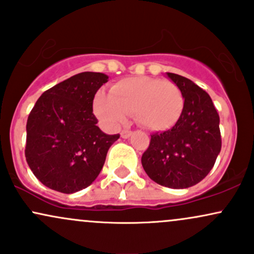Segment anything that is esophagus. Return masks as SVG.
Here are the masks:
<instances>
[{
	"label": "esophagus",
	"mask_w": 254,
	"mask_h": 254,
	"mask_svg": "<svg viewBox=\"0 0 254 254\" xmlns=\"http://www.w3.org/2000/svg\"><path fill=\"white\" fill-rule=\"evenodd\" d=\"M131 131H129V130H123L121 132V136H122V138H129V137L131 136Z\"/></svg>",
	"instance_id": "1"
}]
</instances>
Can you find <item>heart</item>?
<instances>
[{
  "mask_svg": "<svg viewBox=\"0 0 254 254\" xmlns=\"http://www.w3.org/2000/svg\"><path fill=\"white\" fill-rule=\"evenodd\" d=\"M93 109L97 117L111 127L124 124L130 113L148 130L162 131L179 121L184 110V95L171 81L148 76L129 77L118 81L111 93L99 90Z\"/></svg>",
  "mask_w": 254,
  "mask_h": 254,
  "instance_id": "obj_1",
  "label": "heart"
}]
</instances>
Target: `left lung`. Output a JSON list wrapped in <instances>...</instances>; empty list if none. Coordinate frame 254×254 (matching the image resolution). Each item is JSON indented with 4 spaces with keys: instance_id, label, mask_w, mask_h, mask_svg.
<instances>
[{
    "instance_id": "left-lung-1",
    "label": "left lung",
    "mask_w": 254,
    "mask_h": 254,
    "mask_svg": "<svg viewBox=\"0 0 254 254\" xmlns=\"http://www.w3.org/2000/svg\"><path fill=\"white\" fill-rule=\"evenodd\" d=\"M166 75L182 90L184 110L172 129L151 135L142 166L159 185L191 188L208 176L220 154V117L205 90L178 74Z\"/></svg>"
}]
</instances>
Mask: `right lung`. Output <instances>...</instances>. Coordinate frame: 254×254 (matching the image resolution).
Segmentation results:
<instances>
[{
    "label": "right lung",
    "mask_w": 254,
    "mask_h": 254,
    "mask_svg": "<svg viewBox=\"0 0 254 254\" xmlns=\"http://www.w3.org/2000/svg\"><path fill=\"white\" fill-rule=\"evenodd\" d=\"M109 81L103 72L84 71L44 92L27 119L26 161L51 190L74 193L103 170L110 147L119 138L99 129L93 99Z\"/></svg>",
    "instance_id": "1"
}]
</instances>
